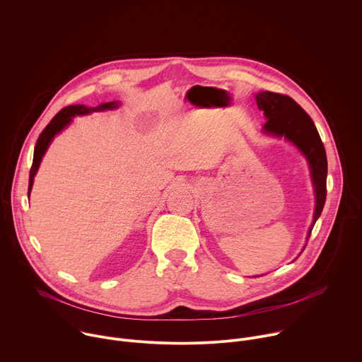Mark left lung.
<instances>
[{
  "label": "left lung",
  "mask_w": 362,
  "mask_h": 362,
  "mask_svg": "<svg viewBox=\"0 0 362 362\" xmlns=\"http://www.w3.org/2000/svg\"><path fill=\"white\" fill-rule=\"evenodd\" d=\"M255 98L259 110L263 112L267 120L263 126V132L270 136L284 137L287 141L293 143L308 161L315 195L313 223L307 235L308 240L327 197V156L324 144L311 117L290 96L260 92Z\"/></svg>",
  "instance_id": "1"
}]
</instances>
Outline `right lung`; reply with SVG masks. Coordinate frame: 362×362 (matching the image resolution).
I'll use <instances>...</instances> for the list:
<instances>
[{
  "instance_id": "1",
  "label": "right lung",
  "mask_w": 362,
  "mask_h": 362,
  "mask_svg": "<svg viewBox=\"0 0 362 362\" xmlns=\"http://www.w3.org/2000/svg\"><path fill=\"white\" fill-rule=\"evenodd\" d=\"M119 106L117 102H109V103H103L98 107H86L83 105H74V106H66L64 107L51 122L44 129V132L40 134L38 141L35 144V150H34V160H33V167L30 171V187H28V197L31 194L33 189V184H34V177L40 168V164L42 161L44 154L47 153L51 141L54 140V137L61 133L68 124H71L72 117L75 116H83V115H89L93 112H103V110H112L116 109Z\"/></svg>"
}]
</instances>
